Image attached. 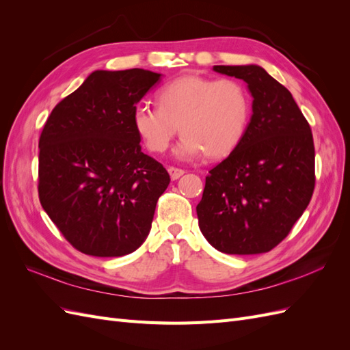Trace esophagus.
<instances>
[{
	"label": "esophagus",
	"mask_w": 350,
	"mask_h": 350,
	"mask_svg": "<svg viewBox=\"0 0 350 350\" xmlns=\"http://www.w3.org/2000/svg\"><path fill=\"white\" fill-rule=\"evenodd\" d=\"M167 172H169V175H171L172 181H175V179H178V178H181V176L185 174V172L183 171V169L174 167V166H169V167H167Z\"/></svg>",
	"instance_id": "esophagus-1"
}]
</instances>
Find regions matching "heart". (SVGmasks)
Instances as JSON below:
<instances>
[{
    "mask_svg": "<svg viewBox=\"0 0 350 350\" xmlns=\"http://www.w3.org/2000/svg\"><path fill=\"white\" fill-rule=\"evenodd\" d=\"M159 105L139 103L133 124L146 146L163 153L178 130L184 134L174 154L193 161L201 154L228 156L245 135L251 116L247 88L235 79L187 74L159 90Z\"/></svg>",
    "mask_w": 350,
    "mask_h": 350,
    "instance_id": "1",
    "label": "heart"
}]
</instances>
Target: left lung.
I'll use <instances>...</instances> for the list:
<instances>
[{
  "instance_id": "obj_1",
  "label": "left lung",
  "mask_w": 350,
  "mask_h": 350,
  "mask_svg": "<svg viewBox=\"0 0 350 350\" xmlns=\"http://www.w3.org/2000/svg\"><path fill=\"white\" fill-rule=\"evenodd\" d=\"M247 83L252 115L235 150L206 176L198 226L225 254H262L291 232L314 193V140L291 92L260 66H215Z\"/></svg>"
}]
</instances>
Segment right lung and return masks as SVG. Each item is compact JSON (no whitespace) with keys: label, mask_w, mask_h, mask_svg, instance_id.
Masks as SVG:
<instances>
[{"label":"right lung","mask_w":350,"mask_h":350,"mask_svg":"<svg viewBox=\"0 0 350 350\" xmlns=\"http://www.w3.org/2000/svg\"><path fill=\"white\" fill-rule=\"evenodd\" d=\"M162 74L96 70L52 109L39 139V200L71 245L122 257L146 241L171 178L142 152L133 111Z\"/></svg>","instance_id":"1"}]
</instances>
